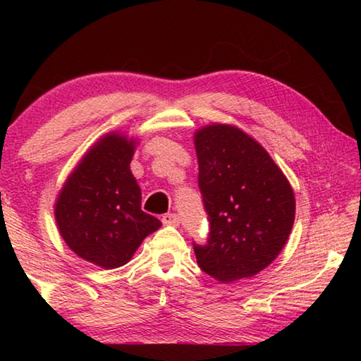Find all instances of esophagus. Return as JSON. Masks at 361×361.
Wrapping results in <instances>:
<instances>
[{"instance_id":"1","label":"esophagus","mask_w":361,"mask_h":361,"mask_svg":"<svg viewBox=\"0 0 361 361\" xmlns=\"http://www.w3.org/2000/svg\"><path fill=\"white\" fill-rule=\"evenodd\" d=\"M162 223L166 226H178L180 216L175 215V213H166V215L162 216Z\"/></svg>"}]
</instances>
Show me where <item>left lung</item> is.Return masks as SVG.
<instances>
[{
    "mask_svg": "<svg viewBox=\"0 0 361 361\" xmlns=\"http://www.w3.org/2000/svg\"><path fill=\"white\" fill-rule=\"evenodd\" d=\"M209 240L194 245L197 264L218 282L253 277L282 252L296 200L269 152L240 129L210 124L194 133Z\"/></svg>",
    "mask_w": 361,
    "mask_h": 361,
    "instance_id": "obj_1",
    "label": "left lung"
}]
</instances>
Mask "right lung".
I'll use <instances>...</instances> for the list:
<instances>
[{"mask_svg": "<svg viewBox=\"0 0 361 361\" xmlns=\"http://www.w3.org/2000/svg\"><path fill=\"white\" fill-rule=\"evenodd\" d=\"M137 140L113 132L85 152L56 200L60 235L79 258L103 269L127 264L162 223L142 210L130 172Z\"/></svg>", "mask_w": 361, "mask_h": 361, "instance_id": "1", "label": "right lung"}]
</instances>
